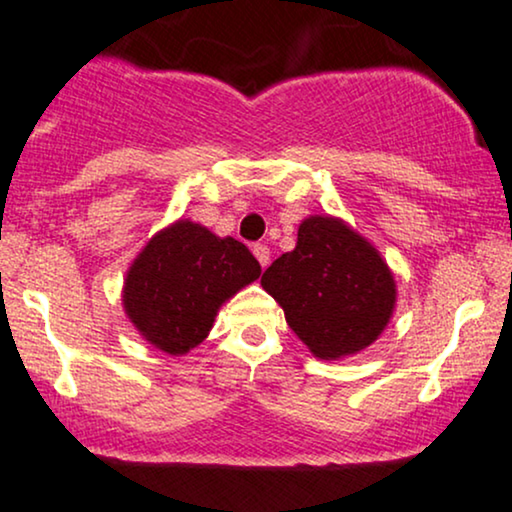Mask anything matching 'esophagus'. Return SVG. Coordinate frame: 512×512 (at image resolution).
<instances>
[{"label": "esophagus", "instance_id": "34e87169", "mask_svg": "<svg viewBox=\"0 0 512 512\" xmlns=\"http://www.w3.org/2000/svg\"><path fill=\"white\" fill-rule=\"evenodd\" d=\"M252 252H255L257 262L262 264V269H264V267H269V260H271L269 245H264V243H257V245H252Z\"/></svg>", "mask_w": 512, "mask_h": 512}]
</instances>
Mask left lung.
I'll return each instance as SVG.
<instances>
[{"mask_svg":"<svg viewBox=\"0 0 512 512\" xmlns=\"http://www.w3.org/2000/svg\"><path fill=\"white\" fill-rule=\"evenodd\" d=\"M288 326L319 359L366 349L385 331L397 302L394 276L380 252L342 219L314 215L297 229L293 252L262 274Z\"/></svg>","mask_w":512,"mask_h":512,"instance_id":"1","label":"left lung"}]
</instances>
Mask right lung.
<instances>
[{"label": "right lung", "mask_w": 512, "mask_h": 512, "mask_svg": "<svg viewBox=\"0 0 512 512\" xmlns=\"http://www.w3.org/2000/svg\"><path fill=\"white\" fill-rule=\"evenodd\" d=\"M260 274V262L241 241L179 219L132 262L122 304L153 347L179 357L208 338L219 307Z\"/></svg>", "instance_id": "1"}]
</instances>
